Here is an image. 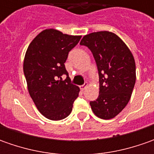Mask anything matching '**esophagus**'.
Instances as JSON below:
<instances>
[{"label":"esophagus","mask_w":154,"mask_h":154,"mask_svg":"<svg viewBox=\"0 0 154 154\" xmlns=\"http://www.w3.org/2000/svg\"><path fill=\"white\" fill-rule=\"evenodd\" d=\"M87 85H88L87 83H85L84 85H82V86H80V90H81V91H84V90H85V89H86V86H87Z\"/></svg>","instance_id":"obj_1"}]
</instances>
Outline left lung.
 I'll return each mask as SVG.
<instances>
[{
    "label": "left lung",
    "mask_w": 154,
    "mask_h": 154,
    "mask_svg": "<svg viewBox=\"0 0 154 154\" xmlns=\"http://www.w3.org/2000/svg\"><path fill=\"white\" fill-rule=\"evenodd\" d=\"M80 45L87 46L97 63L99 95L90 105L95 115L111 119L125 108L136 80L133 54L116 34L103 31L85 35Z\"/></svg>",
    "instance_id": "1"
}]
</instances>
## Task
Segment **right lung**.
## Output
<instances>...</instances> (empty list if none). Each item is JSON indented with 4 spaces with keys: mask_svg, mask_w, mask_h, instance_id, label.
Returning <instances> with one entry per match:
<instances>
[{
    "mask_svg": "<svg viewBox=\"0 0 154 154\" xmlns=\"http://www.w3.org/2000/svg\"><path fill=\"white\" fill-rule=\"evenodd\" d=\"M80 38L56 29H46L27 48L23 69L28 92L39 112L50 120L67 117L79 96L80 88L70 82L64 63L68 52ZM64 74L67 78L63 81L61 76Z\"/></svg>",
    "mask_w": 154,
    "mask_h": 154,
    "instance_id": "add662e5",
    "label": "right lung"
}]
</instances>
